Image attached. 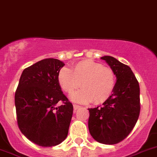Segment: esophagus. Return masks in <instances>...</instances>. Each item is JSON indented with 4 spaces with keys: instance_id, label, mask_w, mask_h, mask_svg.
<instances>
[{
    "instance_id": "esophagus-1",
    "label": "esophagus",
    "mask_w": 157,
    "mask_h": 157,
    "mask_svg": "<svg viewBox=\"0 0 157 157\" xmlns=\"http://www.w3.org/2000/svg\"><path fill=\"white\" fill-rule=\"evenodd\" d=\"M80 106L77 104H73V109H74V111H76L77 110V109L80 108Z\"/></svg>"
}]
</instances>
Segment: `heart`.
Segmentation results:
<instances>
[{
  "label": "heart",
  "instance_id": "1",
  "mask_svg": "<svg viewBox=\"0 0 157 157\" xmlns=\"http://www.w3.org/2000/svg\"><path fill=\"white\" fill-rule=\"evenodd\" d=\"M58 80L60 86L67 93H72L81 83L82 89L71 95L73 101L82 103L92 101L95 104H100L112 95L116 76L111 68L86 59L75 64L72 70L62 68L58 73Z\"/></svg>",
  "mask_w": 157,
  "mask_h": 157
}]
</instances>
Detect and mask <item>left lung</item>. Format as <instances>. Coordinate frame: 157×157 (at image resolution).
I'll use <instances>...</instances> for the list:
<instances>
[{
  "label": "left lung",
  "mask_w": 157,
  "mask_h": 157,
  "mask_svg": "<svg viewBox=\"0 0 157 157\" xmlns=\"http://www.w3.org/2000/svg\"><path fill=\"white\" fill-rule=\"evenodd\" d=\"M116 76L114 92L103 106L89 108L88 129L95 141L114 144L126 138L140 114V88L131 69L111 56L101 58Z\"/></svg>",
  "instance_id": "8db88e82"
}]
</instances>
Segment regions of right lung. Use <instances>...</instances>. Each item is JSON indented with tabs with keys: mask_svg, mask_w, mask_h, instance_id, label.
<instances>
[{
	"mask_svg": "<svg viewBox=\"0 0 157 157\" xmlns=\"http://www.w3.org/2000/svg\"><path fill=\"white\" fill-rule=\"evenodd\" d=\"M64 65L60 60L46 58L26 68L15 93L20 131L39 146H55L68 135L73 107L58 80ZM58 101L61 106H56Z\"/></svg>",
	"mask_w": 157,
	"mask_h": 157,
	"instance_id": "add662e5",
	"label": "right lung"
}]
</instances>
